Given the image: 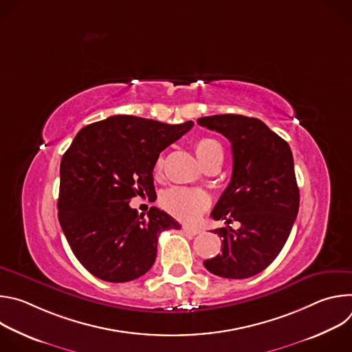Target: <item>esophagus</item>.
<instances>
[{
    "mask_svg": "<svg viewBox=\"0 0 352 352\" xmlns=\"http://www.w3.org/2000/svg\"><path fill=\"white\" fill-rule=\"evenodd\" d=\"M182 230H184V232H185V234H188V235H197V234H200V228H197V227L184 226V227H182Z\"/></svg>",
    "mask_w": 352,
    "mask_h": 352,
    "instance_id": "esophagus-1",
    "label": "esophagus"
}]
</instances>
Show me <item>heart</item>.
I'll return each mask as SVG.
<instances>
[{
    "instance_id": "obj_1",
    "label": "heart",
    "mask_w": 352,
    "mask_h": 352,
    "mask_svg": "<svg viewBox=\"0 0 352 352\" xmlns=\"http://www.w3.org/2000/svg\"><path fill=\"white\" fill-rule=\"evenodd\" d=\"M195 152L204 167L213 162L223 163V157H224L223 147L214 139H210V138L197 139L195 142ZM163 164H164V159L160 156L155 164V174L162 173ZM162 205L174 217L184 221H190L199 217L209 208L210 197L202 189L174 186L163 195Z\"/></svg>"
}]
</instances>
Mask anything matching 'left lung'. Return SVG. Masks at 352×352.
<instances>
[{
	"label": "left lung",
	"mask_w": 352,
	"mask_h": 352,
	"mask_svg": "<svg viewBox=\"0 0 352 352\" xmlns=\"http://www.w3.org/2000/svg\"><path fill=\"white\" fill-rule=\"evenodd\" d=\"M231 142L232 175L216 204L214 220H235L239 230L217 228L223 252L204 262L224 278L263 272L281 252L299 209L289 144L258 118L221 114L197 120Z\"/></svg>",
	"instance_id": "left-lung-1"
}]
</instances>
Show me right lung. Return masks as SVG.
Returning a JSON list of instances; mask_svg holds the SVG:
<instances>
[{"label": "right lung", "instance_id": "1", "mask_svg": "<svg viewBox=\"0 0 352 352\" xmlns=\"http://www.w3.org/2000/svg\"><path fill=\"white\" fill-rule=\"evenodd\" d=\"M133 116H114L82 128L63 156L58 219L82 266L100 280L126 283L153 266L162 231L181 226L150 208L129 206L156 195L153 168L163 150L192 128Z\"/></svg>", "mask_w": 352, "mask_h": 352}]
</instances>
